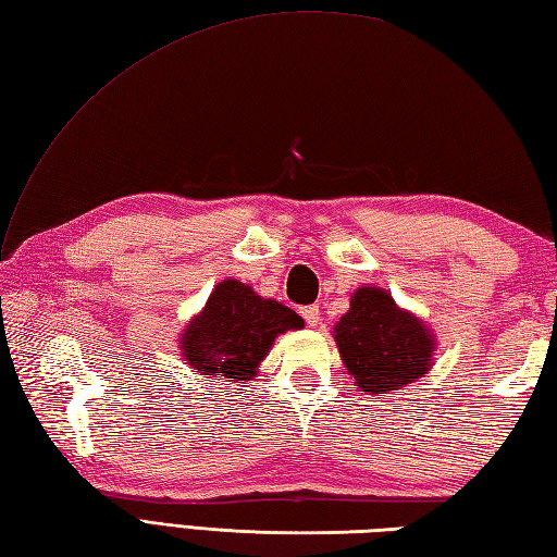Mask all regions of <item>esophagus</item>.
Masks as SVG:
<instances>
[{"mask_svg":"<svg viewBox=\"0 0 557 557\" xmlns=\"http://www.w3.org/2000/svg\"><path fill=\"white\" fill-rule=\"evenodd\" d=\"M301 313L309 325H321V309H318V306H306Z\"/></svg>","mask_w":557,"mask_h":557,"instance_id":"esophagus-1","label":"esophagus"}]
</instances>
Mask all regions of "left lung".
<instances>
[{"instance_id":"left-lung-1","label":"left lung","mask_w":557,"mask_h":557,"mask_svg":"<svg viewBox=\"0 0 557 557\" xmlns=\"http://www.w3.org/2000/svg\"><path fill=\"white\" fill-rule=\"evenodd\" d=\"M342 363L361 393L389 395L431 371L437 339L423 318L383 287L363 285L333 327Z\"/></svg>"}]
</instances>
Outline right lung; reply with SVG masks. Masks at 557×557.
<instances>
[{"instance_id":"obj_1","label":"right lung","mask_w":557,"mask_h":557,"mask_svg":"<svg viewBox=\"0 0 557 557\" xmlns=\"http://www.w3.org/2000/svg\"><path fill=\"white\" fill-rule=\"evenodd\" d=\"M301 327L304 318L289 306L260 297L251 285L227 277L186 323L176 345L198 375L212 383H246L258 375L275 337Z\"/></svg>"}]
</instances>
